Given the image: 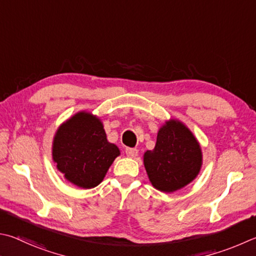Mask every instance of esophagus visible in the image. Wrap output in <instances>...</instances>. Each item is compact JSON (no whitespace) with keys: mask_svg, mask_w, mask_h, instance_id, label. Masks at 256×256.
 I'll use <instances>...</instances> for the list:
<instances>
[{"mask_svg":"<svg viewBox=\"0 0 256 256\" xmlns=\"http://www.w3.org/2000/svg\"><path fill=\"white\" fill-rule=\"evenodd\" d=\"M125 153H126V156L128 158H136L138 156V151L136 150V148H128L126 150H125Z\"/></svg>","mask_w":256,"mask_h":256,"instance_id":"1","label":"esophagus"}]
</instances>
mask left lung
Returning a JSON list of instances; mask_svg holds the SVG:
<instances>
[{"mask_svg": "<svg viewBox=\"0 0 256 256\" xmlns=\"http://www.w3.org/2000/svg\"><path fill=\"white\" fill-rule=\"evenodd\" d=\"M143 164L153 187L162 192H174L200 172V144L181 120L171 118L159 128L154 148L144 152Z\"/></svg>", "mask_w": 256, "mask_h": 256, "instance_id": "obj_1", "label": "left lung"}]
</instances>
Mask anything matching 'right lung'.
Instances as JSON below:
<instances>
[{
    "instance_id": "add662e5",
    "label": "right lung",
    "mask_w": 256,
    "mask_h": 256,
    "mask_svg": "<svg viewBox=\"0 0 256 256\" xmlns=\"http://www.w3.org/2000/svg\"><path fill=\"white\" fill-rule=\"evenodd\" d=\"M120 154L108 141L100 118L82 110L58 128L52 141V160L69 182L82 189L98 186Z\"/></svg>"
}]
</instances>
